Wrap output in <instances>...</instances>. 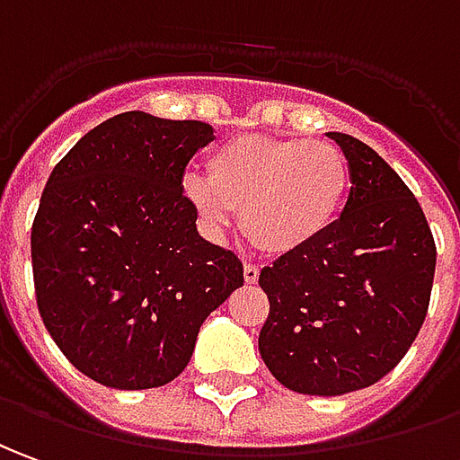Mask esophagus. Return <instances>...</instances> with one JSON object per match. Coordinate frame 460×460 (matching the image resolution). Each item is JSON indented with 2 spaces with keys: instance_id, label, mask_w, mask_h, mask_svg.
Instances as JSON below:
<instances>
[{
  "instance_id": "esophagus-1",
  "label": "esophagus",
  "mask_w": 460,
  "mask_h": 460,
  "mask_svg": "<svg viewBox=\"0 0 460 460\" xmlns=\"http://www.w3.org/2000/svg\"><path fill=\"white\" fill-rule=\"evenodd\" d=\"M243 275H245V283H258V278H261V268L255 265V262H245V268H243Z\"/></svg>"
}]
</instances>
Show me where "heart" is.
Wrapping results in <instances>:
<instances>
[{"mask_svg":"<svg viewBox=\"0 0 460 460\" xmlns=\"http://www.w3.org/2000/svg\"><path fill=\"white\" fill-rule=\"evenodd\" d=\"M350 164L331 142L237 135L188 175L185 198L212 233L243 210L245 235L272 255H293L328 235L350 198Z\"/></svg>","mask_w":460,"mask_h":460,"instance_id":"obj_1","label":"heart"}]
</instances>
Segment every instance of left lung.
Segmentation results:
<instances>
[{
	"instance_id": "obj_1",
	"label": "left lung",
	"mask_w": 460,
	"mask_h": 460,
	"mask_svg": "<svg viewBox=\"0 0 460 460\" xmlns=\"http://www.w3.org/2000/svg\"><path fill=\"white\" fill-rule=\"evenodd\" d=\"M350 164L343 217L310 248L262 268L270 300L258 348L296 394L368 388L401 363L426 321L436 243L418 199L366 142L328 132Z\"/></svg>"
}]
</instances>
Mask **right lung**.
Segmentation results:
<instances>
[{
    "label": "right lung",
    "instance_id": "right-lung-1",
    "mask_svg": "<svg viewBox=\"0 0 460 460\" xmlns=\"http://www.w3.org/2000/svg\"><path fill=\"white\" fill-rule=\"evenodd\" d=\"M198 119L122 112L55 164L31 223L37 308L65 358L119 391L175 381L199 325L243 285L233 250L198 233L185 167Z\"/></svg>",
    "mask_w": 460,
    "mask_h": 460
}]
</instances>
